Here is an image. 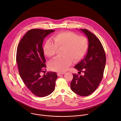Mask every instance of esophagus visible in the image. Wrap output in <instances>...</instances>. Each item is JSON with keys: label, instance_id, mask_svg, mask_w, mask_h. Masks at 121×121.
<instances>
[{"label": "esophagus", "instance_id": "34e87169", "mask_svg": "<svg viewBox=\"0 0 121 121\" xmlns=\"http://www.w3.org/2000/svg\"><path fill=\"white\" fill-rule=\"evenodd\" d=\"M65 74V73L64 72H58V73H57V75L58 76H60L61 75H63V74Z\"/></svg>", "mask_w": 121, "mask_h": 121}]
</instances>
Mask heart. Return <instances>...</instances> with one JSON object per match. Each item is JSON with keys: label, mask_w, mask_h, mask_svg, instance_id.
<instances>
[{"label": "heart", "mask_w": 121, "mask_h": 121, "mask_svg": "<svg viewBox=\"0 0 121 121\" xmlns=\"http://www.w3.org/2000/svg\"><path fill=\"white\" fill-rule=\"evenodd\" d=\"M54 42L48 40L43 47L44 54L49 57H54L58 48H62V55L52 62L49 67L51 70L62 72L67 70L73 61L77 62L85 56L89 46L88 39L84 36H78L71 31L59 33L53 37Z\"/></svg>", "instance_id": "1"}]
</instances>
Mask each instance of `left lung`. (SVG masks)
Segmentation results:
<instances>
[{"label": "left lung", "mask_w": 121, "mask_h": 121, "mask_svg": "<svg viewBox=\"0 0 121 121\" xmlns=\"http://www.w3.org/2000/svg\"><path fill=\"white\" fill-rule=\"evenodd\" d=\"M87 36L89 47L87 55L74 67L82 72L83 76L73 74L70 84L71 90L81 96L92 94L101 81L106 64V55L103 46L98 37L87 29H80Z\"/></svg>", "instance_id": "left-lung-1"}]
</instances>
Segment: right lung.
Here are the masks:
<instances>
[{
	"label": "right lung",
	"instance_id": "add662e5",
	"mask_svg": "<svg viewBox=\"0 0 121 121\" xmlns=\"http://www.w3.org/2000/svg\"><path fill=\"white\" fill-rule=\"evenodd\" d=\"M55 31L30 30L21 39L17 47L16 61L20 76L27 88L40 97L47 96L54 91L57 78V74L53 72H47L43 77L40 75L46 67L43 43L48 35Z\"/></svg>",
	"mask_w": 121,
	"mask_h": 121
}]
</instances>
